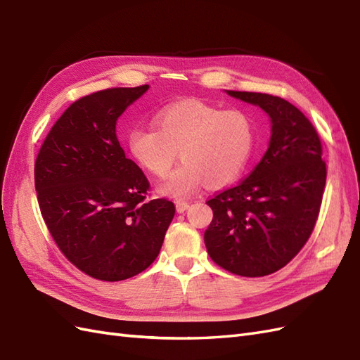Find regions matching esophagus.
I'll use <instances>...</instances> for the list:
<instances>
[{
    "label": "esophagus",
    "mask_w": 360,
    "mask_h": 360,
    "mask_svg": "<svg viewBox=\"0 0 360 360\" xmlns=\"http://www.w3.org/2000/svg\"><path fill=\"white\" fill-rule=\"evenodd\" d=\"M188 207H190L188 202H182V200L176 202V211H178V213H184V211L188 210Z\"/></svg>",
    "instance_id": "34e87169"
}]
</instances>
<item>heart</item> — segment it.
I'll return each instance as SVG.
<instances>
[{
    "instance_id": "1",
    "label": "heart",
    "mask_w": 360,
    "mask_h": 360,
    "mask_svg": "<svg viewBox=\"0 0 360 360\" xmlns=\"http://www.w3.org/2000/svg\"><path fill=\"white\" fill-rule=\"evenodd\" d=\"M156 127H135L129 152L143 169L167 173L181 150L182 164L158 184V193L188 199L208 182L225 187L242 176L254 152L255 126L238 109H220L204 101H184L160 110Z\"/></svg>"
}]
</instances>
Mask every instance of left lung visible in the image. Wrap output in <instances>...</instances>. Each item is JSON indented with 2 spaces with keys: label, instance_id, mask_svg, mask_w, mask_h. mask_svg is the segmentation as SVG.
<instances>
[{
  "label": "left lung",
  "instance_id": "left-lung-1",
  "mask_svg": "<svg viewBox=\"0 0 360 360\" xmlns=\"http://www.w3.org/2000/svg\"><path fill=\"white\" fill-rule=\"evenodd\" d=\"M226 94L269 115L271 140L262 161L240 184L207 202L214 216L204 240L220 268L264 276L284 268L309 240L327 169L315 127L298 108L262 92Z\"/></svg>",
  "mask_w": 360,
  "mask_h": 360
}]
</instances>
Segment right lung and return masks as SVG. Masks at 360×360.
Masks as SVG:
<instances>
[{
  "instance_id": "obj_1",
  "label": "right lung",
  "mask_w": 360,
  "mask_h": 360,
  "mask_svg": "<svg viewBox=\"0 0 360 360\" xmlns=\"http://www.w3.org/2000/svg\"><path fill=\"white\" fill-rule=\"evenodd\" d=\"M147 89L110 88L75 101L36 158L34 187L51 237L97 280H126L149 268L174 216L173 202L144 200L149 181L115 134L118 117Z\"/></svg>"
}]
</instances>
